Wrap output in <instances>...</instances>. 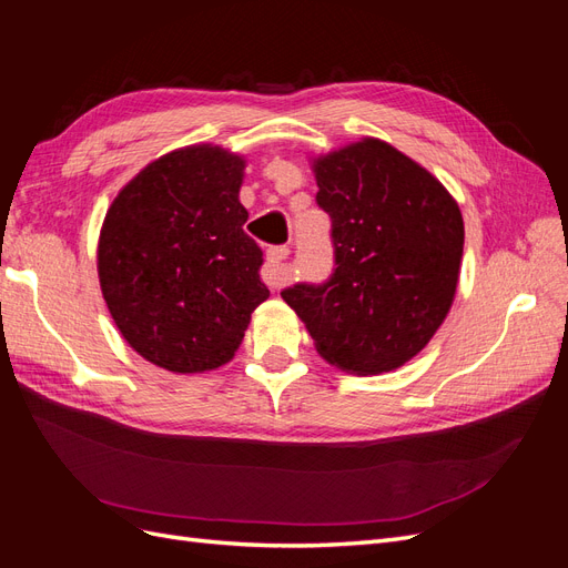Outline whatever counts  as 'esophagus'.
<instances>
[{"instance_id": "obj_1", "label": "esophagus", "mask_w": 568, "mask_h": 568, "mask_svg": "<svg viewBox=\"0 0 568 568\" xmlns=\"http://www.w3.org/2000/svg\"><path fill=\"white\" fill-rule=\"evenodd\" d=\"M288 257V246H272L267 251V263L263 267V280L267 286L280 288L286 282L284 261Z\"/></svg>"}]
</instances>
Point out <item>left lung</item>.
I'll use <instances>...</instances> for the list:
<instances>
[{
	"mask_svg": "<svg viewBox=\"0 0 568 568\" xmlns=\"http://www.w3.org/2000/svg\"><path fill=\"white\" fill-rule=\"evenodd\" d=\"M315 196L332 217L334 272L282 298L317 353L353 374L398 369L448 315L459 280V205L428 170L382 140L315 161Z\"/></svg>",
	"mask_w": 568,
	"mask_h": 568,
	"instance_id": "obj_1",
	"label": "left lung"
}]
</instances>
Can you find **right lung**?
<instances>
[{"label": "right lung", "instance_id": "right-lung-1", "mask_svg": "<svg viewBox=\"0 0 568 568\" xmlns=\"http://www.w3.org/2000/svg\"><path fill=\"white\" fill-rule=\"evenodd\" d=\"M244 159L199 144L149 163L115 196L99 236V282L130 346L168 372L230 363L270 291L244 232Z\"/></svg>", "mask_w": 568, "mask_h": 568}]
</instances>
